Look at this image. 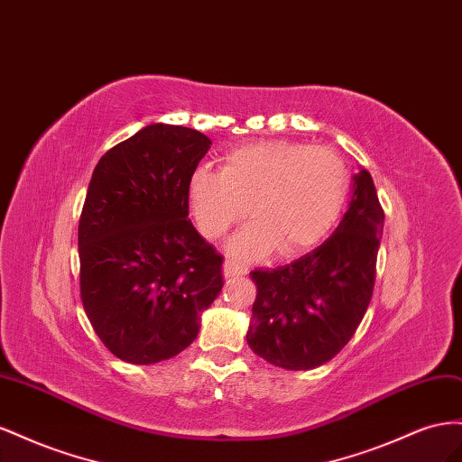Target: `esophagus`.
Returning <instances> with one entry per match:
<instances>
[{"instance_id":"esophagus-1","label":"esophagus","mask_w":462,"mask_h":462,"mask_svg":"<svg viewBox=\"0 0 462 462\" xmlns=\"http://www.w3.org/2000/svg\"><path fill=\"white\" fill-rule=\"evenodd\" d=\"M222 271H224V276H226V279H234V276H240V274L245 273L244 269H240L238 265H234V263H230V261L224 263Z\"/></svg>"}]
</instances>
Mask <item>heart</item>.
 <instances>
[{"instance_id":"1","label":"heart","mask_w":462,"mask_h":462,"mask_svg":"<svg viewBox=\"0 0 462 462\" xmlns=\"http://www.w3.org/2000/svg\"><path fill=\"white\" fill-rule=\"evenodd\" d=\"M188 191L197 226L208 240L222 238L252 208L255 220L228 244L234 259L259 261L274 247L290 257L331 232L346 201L348 170L327 147L259 141L230 151L220 172L197 168Z\"/></svg>"}]
</instances>
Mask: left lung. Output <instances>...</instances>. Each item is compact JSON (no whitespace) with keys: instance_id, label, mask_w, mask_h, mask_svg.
Segmentation results:
<instances>
[{"instance_id":"8db88e82","label":"left lung","mask_w":462,"mask_h":462,"mask_svg":"<svg viewBox=\"0 0 462 462\" xmlns=\"http://www.w3.org/2000/svg\"><path fill=\"white\" fill-rule=\"evenodd\" d=\"M348 210L313 252L273 271H252L257 286L247 345L284 370H313L346 346L374 294L383 208L370 172L352 176Z\"/></svg>"}]
</instances>
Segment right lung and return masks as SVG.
<instances>
[{"mask_svg": "<svg viewBox=\"0 0 462 462\" xmlns=\"http://www.w3.org/2000/svg\"><path fill=\"white\" fill-rule=\"evenodd\" d=\"M201 131L151 124L92 172L79 261L87 318L114 356L137 365L186 350L224 286L222 257L189 217V178L210 149Z\"/></svg>", "mask_w": 462, "mask_h": 462, "instance_id": "right-lung-1", "label": "right lung"}]
</instances>
